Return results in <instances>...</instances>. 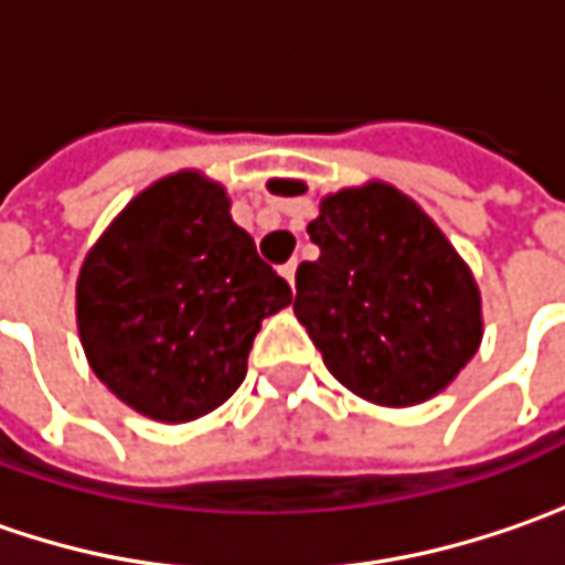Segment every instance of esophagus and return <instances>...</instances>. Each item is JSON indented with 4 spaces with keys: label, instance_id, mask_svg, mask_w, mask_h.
Masks as SVG:
<instances>
[{
    "label": "esophagus",
    "instance_id": "obj_1",
    "mask_svg": "<svg viewBox=\"0 0 565 565\" xmlns=\"http://www.w3.org/2000/svg\"><path fill=\"white\" fill-rule=\"evenodd\" d=\"M281 275H284V281L294 287V278H297V262H287V265L281 268Z\"/></svg>",
    "mask_w": 565,
    "mask_h": 565
}]
</instances>
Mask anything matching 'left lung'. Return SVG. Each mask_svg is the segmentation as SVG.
Masks as SVG:
<instances>
[{"instance_id":"8db88e82","label":"left lung","mask_w":565,"mask_h":565,"mask_svg":"<svg viewBox=\"0 0 565 565\" xmlns=\"http://www.w3.org/2000/svg\"><path fill=\"white\" fill-rule=\"evenodd\" d=\"M316 262L297 268L294 313L354 396L406 409L457 381L482 342V297L441 226L396 184L319 198Z\"/></svg>"}]
</instances>
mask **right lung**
Wrapping results in <instances>:
<instances>
[{
    "label": "right lung",
    "instance_id": "right-lung-1",
    "mask_svg": "<svg viewBox=\"0 0 565 565\" xmlns=\"http://www.w3.org/2000/svg\"><path fill=\"white\" fill-rule=\"evenodd\" d=\"M290 300L233 223L226 188L179 169L134 194L88 249L76 329L88 367L124 406L182 425L239 390L262 319Z\"/></svg>",
    "mask_w": 565,
    "mask_h": 565
}]
</instances>
